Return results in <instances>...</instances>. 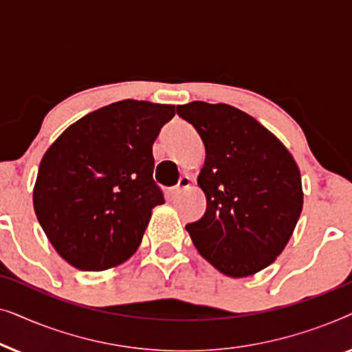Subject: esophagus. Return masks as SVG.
I'll list each match as a JSON object with an SVG mask.
<instances>
[{
  "instance_id": "1",
  "label": "esophagus",
  "mask_w": 352,
  "mask_h": 352,
  "mask_svg": "<svg viewBox=\"0 0 352 352\" xmlns=\"http://www.w3.org/2000/svg\"><path fill=\"white\" fill-rule=\"evenodd\" d=\"M189 186H190V177L189 176H182L181 179H179V182H177V186L173 187L171 194L173 195H177V194H179V192L186 190Z\"/></svg>"
}]
</instances>
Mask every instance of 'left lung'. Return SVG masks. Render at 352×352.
<instances>
[{"instance_id": "8db88e82", "label": "left lung", "mask_w": 352, "mask_h": 352, "mask_svg": "<svg viewBox=\"0 0 352 352\" xmlns=\"http://www.w3.org/2000/svg\"><path fill=\"white\" fill-rule=\"evenodd\" d=\"M205 144L197 182L204 218L187 224L199 253L224 276H253L283 252L302 210L301 175L288 148L258 120L228 104L177 105Z\"/></svg>"}]
</instances>
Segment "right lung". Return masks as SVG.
Here are the masks:
<instances>
[{"label":"right lung","mask_w":352,"mask_h":352,"mask_svg":"<svg viewBox=\"0 0 352 352\" xmlns=\"http://www.w3.org/2000/svg\"><path fill=\"white\" fill-rule=\"evenodd\" d=\"M175 105L124 99L70 124L41 158L33 208L56 252L80 271L133 256L153 206L152 146Z\"/></svg>","instance_id":"add662e5"}]
</instances>
